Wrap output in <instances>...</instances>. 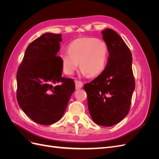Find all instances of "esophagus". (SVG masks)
<instances>
[{"mask_svg":"<svg viewBox=\"0 0 159 159\" xmlns=\"http://www.w3.org/2000/svg\"><path fill=\"white\" fill-rule=\"evenodd\" d=\"M75 89H80L83 86V84L81 81H78V80H75Z\"/></svg>","mask_w":159,"mask_h":159,"instance_id":"1","label":"esophagus"}]
</instances>
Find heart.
<instances>
[{
  "label": "heart",
  "mask_w": 159,
  "mask_h": 159,
  "mask_svg": "<svg viewBox=\"0 0 159 159\" xmlns=\"http://www.w3.org/2000/svg\"><path fill=\"white\" fill-rule=\"evenodd\" d=\"M109 50L106 43L96 38L85 37L71 42L68 51L60 53L65 73L71 75L78 66L84 75L96 76L104 70Z\"/></svg>",
  "instance_id": "b5f03b06"
}]
</instances>
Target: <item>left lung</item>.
<instances>
[{
  "label": "left lung",
  "mask_w": 159,
  "mask_h": 159,
  "mask_svg": "<svg viewBox=\"0 0 159 159\" xmlns=\"http://www.w3.org/2000/svg\"><path fill=\"white\" fill-rule=\"evenodd\" d=\"M106 43L107 64L97 78L86 84L88 105L93 121L110 127L118 123L128 114L135 88L132 70V54L118 34L106 28L102 32Z\"/></svg>",
  "instance_id": "obj_1"
}]
</instances>
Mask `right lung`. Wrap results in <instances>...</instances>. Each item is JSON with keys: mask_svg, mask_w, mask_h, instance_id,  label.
Here are the masks:
<instances>
[{"mask_svg": "<svg viewBox=\"0 0 159 159\" xmlns=\"http://www.w3.org/2000/svg\"><path fill=\"white\" fill-rule=\"evenodd\" d=\"M60 34L45 33L28 46L17 74L16 98L32 121L48 125L62 117L75 90L74 80L62 77Z\"/></svg>", "mask_w": 159, "mask_h": 159, "instance_id": "right-lung-1", "label": "right lung"}]
</instances>
